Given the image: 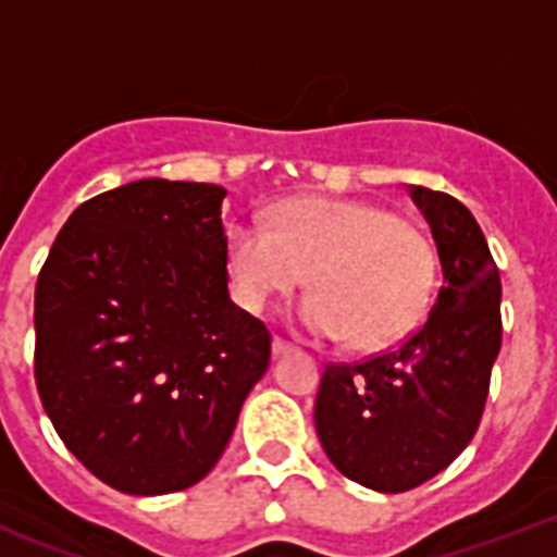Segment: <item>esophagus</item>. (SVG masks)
<instances>
[{"mask_svg":"<svg viewBox=\"0 0 557 557\" xmlns=\"http://www.w3.org/2000/svg\"><path fill=\"white\" fill-rule=\"evenodd\" d=\"M271 352H274V358L286 356V352H292V344H286L283 338H274L271 341Z\"/></svg>","mask_w":557,"mask_h":557,"instance_id":"esophagus-1","label":"esophagus"}]
</instances>
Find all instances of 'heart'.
Instances as JSON below:
<instances>
[{"mask_svg":"<svg viewBox=\"0 0 557 557\" xmlns=\"http://www.w3.org/2000/svg\"><path fill=\"white\" fill-rule=\"evenodd\" d=\"M225 257L248 312H265L309 277L314 292L297 306V326L364 352L405 338L433 288L428 239L364 201L292 199L271 213V231L236 222Z\"/></svg>","mask_w":557,"mask_h":557,"instance_id":"heart-1","label":"heart"}]
</instances>
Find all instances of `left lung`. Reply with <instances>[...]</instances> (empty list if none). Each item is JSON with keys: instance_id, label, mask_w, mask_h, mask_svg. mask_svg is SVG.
<instances>
[{"instance_id": "obj_1", "label": "left lung", "mask_w": 557, "mask_h": 557, "mask_svg": "<svg viewBox=\"0 0 557 557\" xmlns=\"http://www.w3.org/2000/svg\"><path fill=\"white\" fill-rule=\"evenodd\" d=\"M442 265L428 321L384 356L326 367L314 428L341 474L372 492L422 485L466 450L500 352V271L471 210L407 185Z\"/></svg>"}]
</instances>
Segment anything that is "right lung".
<instances>
[{
    "label": "right lung",
    "instance_id": "add662e5",
    "mask_svg": "<svg viewBox=\"0 0 557 557\" xmlns=\"http://www.w3.org/2000/svg\"><path fill=\"white\" fill-rule=\"evenodd\" d=\"M225 187L141 178L83 201L34 297V375L65 448L135 497L213 471L271 335L227 295Z\"/></svg>",
    "mask_w": 557,
    "mask_h": 557
}]
</instances>
